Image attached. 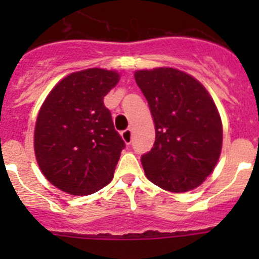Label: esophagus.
Wrapping results in <instances>:
<instances>
[{
    "label": "esophagus",
    "mask_w": 259,
    "mask_h": 259,
    "mask_svg": "<svg viewBox=\"0 0 259 259\" xmlns=\"http://www.w3.org/2000/svg\"><path fill=\"white\" fill-rule=\"evenodd\" d=\"M132 135H133L132 129H126V130H124V132H121V138H122V140L125 142V144L129 145L130 143H132Z\"/></svg>",
    "instance_id": "34e87169"
}]
</instances>
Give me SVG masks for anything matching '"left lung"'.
<instances>
[{"label":"left lung","instance_id":"8db88e82","mask_svg":"<svg viewBox=\"0 0 259 259\" xmlns=\"http://www.w3.org/2000/svg\"><path fill=\"white\" fill-rule=\"evenodd\" d=\"M134 76L155 124L153 148L142 156L146 178L173 193L199 187L213 171L223 142L221 116L209 93L171 67L139 70Z\"/></svg>","mask_w":259,"mask_h":259}]
</instances>
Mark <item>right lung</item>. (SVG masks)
I'll list each match as a JSON object with an SVG mask.
<instances>
[{
    "mask_svg": "<svg viewBox=\"0 0 259 259\" xmlns=\"http://www.w3.org/2000/svg\"><path fill=\"white\" fill-rule=\"evenodd\" d=\"M119 79L116 71L96 67L72 72L44 101L35 126L36 159L62 192L93 194L113 179L125 143L104 96Z\"/></svg>",
    "mask_w": 259,
    "mask_h": 259,
    "instance_id": "1",
    "label": "right lung"
}]
</instances>
